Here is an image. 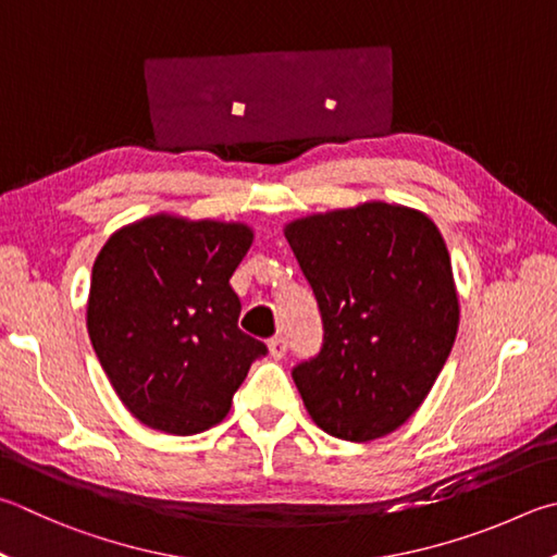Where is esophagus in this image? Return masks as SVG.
I'll return each mask as SVG.
<instances>
[{
	"label": "esophagus",
	"mask_w": 557,
	"mask_h": 557,
	"mask_svg": "<svg viewBox=\"0 0 557 557\" xmlns=\"http://www.w3.org/2000/svg\"><path fill=\"white\" fill-rule=\"evenodd\" d=\"M268 348H270V356L275 358V360L285 358V352H287V338H285V336L270 338V341H268Z\"/></svg>",
	"instance_id": "esophagus-1"
}]
</instances>
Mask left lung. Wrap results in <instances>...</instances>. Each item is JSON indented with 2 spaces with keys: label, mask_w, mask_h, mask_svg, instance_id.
Returning <instances> with one entry per match:
<instances>
[{
  "label": "left lung",
  "mask_w": 557,
  "mask_h": 557,
  "mask_svg": "<svg viewBox=\"0 0 557 557\" xmlns=\"http://www.w3.org/2000/svg\"><path fill=\"white\" fill-rule=\"evenodd\" d=\"M285 236L317 297L323 343L292 370L329 436L366 443L426 399L458 333L450 256L417 209L368 201L297 219Z\"/></svg>",
  "instance_id": "left-lung-1"
}]
</instances>
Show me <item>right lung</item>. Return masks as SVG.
<instances>
[{
    "label": "right lung",
    "instance_id": "right-lung-1",
    "mask_svg": "<svg viewBox=\"0 0 557 557\" xmlns=\"http://www.w3.org/2000/svg\"><path fill=\"white\" fill-rule=\"evenodd\" d=\"M252 244L246 224L148 216L99 250L87 331L111 387L146 426L195 436L226 419L268 346L238 329L228 280Z\"/></svg>",
    "mask_w": 557,
    "mask_h": 557
}]
</instances>
